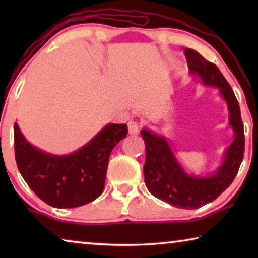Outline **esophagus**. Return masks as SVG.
<instances>
[{
	"label": "esophagus",
	"instance_id": "34e87169",
	"mask_svg": "<svg viewBox=\"0 0 258 258\" xmlns=\"http://www.w3.org/2000/svg\"><path fill=\"white\" fill-rule=\"evenodd\" d=\"M128 129H129V134L130 135H137L140 132V125L139 123L135 121H130L128 123Z\"/></svg>",
	"mask_w": 258,
	"mask_h": 258
}]
</instances>
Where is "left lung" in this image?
<instances>
[{"label":"left lung","mask_w":258,"mask_h":258,"mask_svg":"<svg viewBox=\"0 0 258 258\" xmlns=\"http://www.w3.org/2000/svg\"><path fill=\"white\" fill-rule=\"evenodd\" d=\"M184 52L190 74L199 79L202 86L218 89L227 104L228 124L234 133V140L224 150L216 170L195 175L185 170L165 136L144 126L141 130L146 143L143 172L151 195L176 208L197 209L216 200L234 181L244 154V128L237 98L220 69L196 50L186 48Z\"/></svg>","instance_id":"obj_1"}]
</instances>
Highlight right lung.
Instances as JSON below:
<instances>
[{
    "label": "right lung",
    "mask_w": 258,
    "mask_h": 258,
    "mask_svg": "<svg viewBox=\"0 0 258 258\" xmlns=\"http://www.w3.org/2000/svg\"><path fill=\"white\" fill-rule=\"evenodd\" d=\"M126 135V124L109 123L80 149L56 155L33 146L15 122L16 164L30 189L49 206L81 207L103 191L109 156Z\"/></svg>",
    "instance_id": "obj_1"
}]
</instances>
